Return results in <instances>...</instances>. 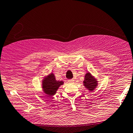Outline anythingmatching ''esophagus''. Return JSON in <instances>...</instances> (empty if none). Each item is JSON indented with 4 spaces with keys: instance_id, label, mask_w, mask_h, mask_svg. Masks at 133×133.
I'll list each match as a JSON object with an SVG mask.
<instances>
[{
    "instance_id": "esophagus-1",
    "label": "esophagus",
    "mask_w": 133,
    "mask_h": 133,
    "mask_svg": "<svg viewBox=\"0 0 133 133\" xmlns=\"http://www.w3.org/2000/svg\"><path fill=\"white\" fill-rule=\"evenodd\" d=\"M68 82H69V83H71V84H72V83H74V79H69V80H68Z\"/></svg>"
}]
</instances>
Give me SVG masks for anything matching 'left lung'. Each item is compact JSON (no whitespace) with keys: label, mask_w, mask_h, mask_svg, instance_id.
<instances>
[{"label":"left lung","mask_w":133,"mask_h":133,"mask_svg":"<svg viewBox=\"0 0 133 133\" xmlns=\"http://www.w3.org/2000/svg\"><path fill=\"white\" fill-rule=\"evenodd\" d=\"M83 85L89 92H93L97 87L98 81L94 76L92 75L89 72H88L84 76Z\"/></svg>","instance_id":"obj_1"}]
</instances>
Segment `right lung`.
<instances>
[{"label": "right lung", "mask_w": 133, "mask_h": 133, "mask_svg": "<svg viewBox=\"0 0 133 133\" xmlns=\"http://www.w3.org/2000/svg\"><path fill=\"white\" fill-rule=\"evenodd\" d=\"M62 81H57L54 74L50 73L44 76L42 81V88L44 93L52 97L57 93V91L61 85L63 84Z\"/></svg>", "instance_id": "1"}]
</instances>
